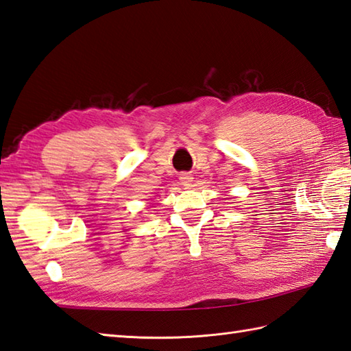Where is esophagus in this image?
Here are the masks:
<instances>
[{
  "label": "esophagus",
  "instance_id": "34e87169",
  "mask_svg": "<svg viewBox=\"0 0 351 351\" xmlns=\"http://www.w3.org/2000/svg\"><path fill=\"white\" fill-rule=\"evenodd\" d=\"M192 180H193V177L191 174H188V173H184V174L180 176V182H182L183 186H186V188L192 184Z\"/></svg>",
  "mask_w": 351,
  "mask_h": 351
}]
</instances>
